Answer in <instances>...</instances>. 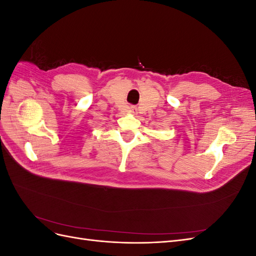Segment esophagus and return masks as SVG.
Here are the masks:
<instances>
[{
  "mask_svg": "<svg viewBox=\"0 0 256 256\" xmlns=\"http://www.w3.org/2000/svg\"><path fill=\"white\" fill-rule=\"evenodd\" d=\"M129 109H130V111H132V112H134V111L136 110V108L134 106H130V108H129Z\"/></svg>",
  "mask_w": 256,
  "mask_h": 256,
  "instance_id": "esophagus-1",
  "label": "esophagus"
}]
</instances>
